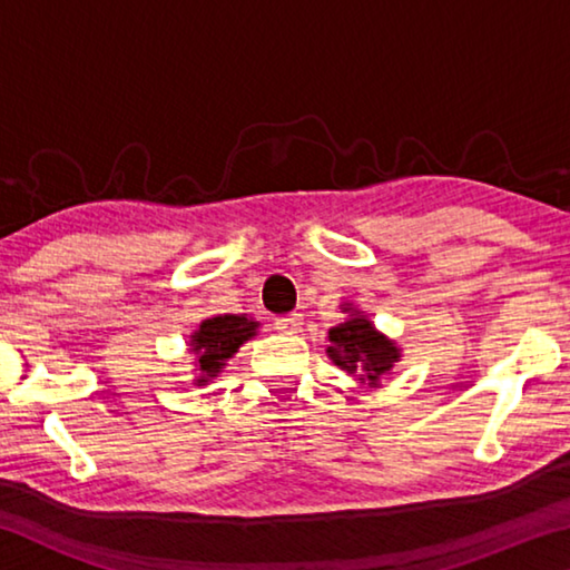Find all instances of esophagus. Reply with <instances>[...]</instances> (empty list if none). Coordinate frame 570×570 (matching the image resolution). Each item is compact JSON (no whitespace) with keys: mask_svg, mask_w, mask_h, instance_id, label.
Returning <instances> with one entry per match:
<instances>
[{"mask_svg":"<svg viewBox=\"0 0 570 570\" xmlns=\"http://www.w3.org/2000/svg\"><path fill=\"white\" fill-rule=\"evenodd\" d=\"M274 324H276V330L282 332V334H298L302 332V324H304V320H302V314H284V316H276L274 320Z\"/></svg>","mask_w":570,"mask_h":570,"instance_id":"1","label":"esophagus"}]
</instances>
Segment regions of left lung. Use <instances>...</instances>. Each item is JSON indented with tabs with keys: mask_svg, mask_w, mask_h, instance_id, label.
<instances>
[{
	"mask_svg": "<svg viewBox=\"0 0 570 570\" xmlns=\"http://www.w3.org/2000/svg\"><path fill=\"white\" fill-rule=\"evenodd\" d=\"M344 312L350 314V320L332 326L326 336L330 340L326 354L340 370L350 372L362 384L377 387L382 377L390 374L394 362H400L397 344L374 330V324L356 308L344 306Z\"/></svg>",
	"mask_w": 570,
	"mask_h": 570,
	"instance_id": "8db88e82",
	"label": "left lung"
}]
</instances>
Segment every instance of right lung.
Returning a JSON list of instances; mask_svg holds the SVG:
<instances>
[{"instance_id":"1","label":"right lung","mask_w":570,"mask_h":570,"mask_svg":"<svg viewBox=\"0 0 570 570\" xmlns=\"http://www.w3.org/2000/svg\"><path fill=\"white\" fill-rule=\"evenodd\" d=\"M258 322L248 320L246 314H218L200 322L196 332L190 334V352L196 354V372L193 380L198 387H204L214 377H218L226 362L238 352L240 344H246L250 336H256Z\"/></svg>"}]
</instances>
